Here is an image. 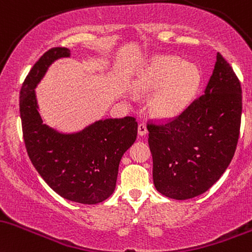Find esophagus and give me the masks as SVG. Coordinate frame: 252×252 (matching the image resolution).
<instances>
[{
    "label": "esophagus",
    "mask_w": 252,
    "mask_h": 252,
    "mask_svg": "<svg viewBox=\"0 0 252 252\" xmlns=\"http://www.w3.org/2000/svg\"><path fill=\"white\" fill-rule=\"evenodd\" d=\"M138 133H139V135H145L148 133V127H146V124L140 123L139 125H138Z\"/></svg>",
    "instance_id": "34e87169"
}]
</instances>
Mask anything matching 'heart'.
I'll return each instance as SVG.
<instances>
[{
	"label": "heart",
	"instance_id": "heart-1",
	"mask_svg": "<svg viewBox=\"0 0 252 252\" xmlns=\"http://www.w3.org/2000/svg\"><path fill=\"white\" fill-rule=\"evenodd\" d=\"M201 73L199 67L185 63L174 56L152 59L137 81V88L143 92L158 90L152 98V109L160 117L170 118L185 111L199 88Z\"/></svg>",
	"mask_w": 252,
	"mask_h": 252
}]
</instances>
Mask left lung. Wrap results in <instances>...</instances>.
Masks as SVG:
<instances>
[{
  "mask_svg": "<svg viewBox=\"0 0 252 252\" xmlns=\"http://www.w3.org/2000/svg\"><path fill=\"white\" fill-rule=\"evenodd\" d=\"M203 93L181 114L148 125L155 187L170 199L187 200L208 190L236 151L242 87L219 52Z\"/></svg>",
  "mask_w": 252,
  "mask_h": 252,
  "instance_id": "obj_1",
  "label": "left lung"
}]
</instances>
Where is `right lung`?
I'll use <instances>...</instances> for the list:
<instances>
[{
    "mask_svg": "<svg viewBox=\"0 0 252 252\" xmlns=\"http://www.w3.org/2000/svg\"><path fill=\"white\" fill-rule=\"evenodd\" d=\"M70 50L53 47L33 65L20 90V117L28 157L56 193L70 201L95 205L113 194L121 157L137 139L133 117L96 121L82 132L63 134L42 124L34 88L52 62Z\"/></svg>",
    "mask_w": 252,
    "mask_h": 252,
    "instance_id": "add662e5",
    "label": "right lung"
}]
</instances>
